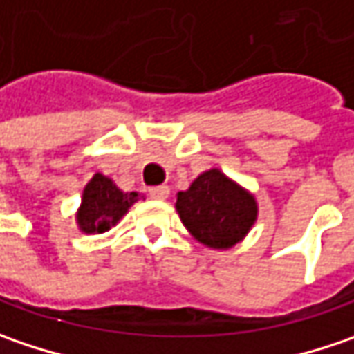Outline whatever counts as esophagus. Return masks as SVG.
Instances as JSON below:
<instances>
[{"label": "esophagus", "instance_id": "esophagus-1", "mask_svg": "<svg viewBox=\"0 0 354 354\" xmlns=\"http://www.w3.org/2000/svg\"><path fill=\"white\" fill-rule=\"evenodd\" d=\"M148 194H150L154 200H166L168 194H170V188H168V186H154V188L148 190Z\"/></svg>", "mask_w": 354, "mask_h": 354}]
</instances>
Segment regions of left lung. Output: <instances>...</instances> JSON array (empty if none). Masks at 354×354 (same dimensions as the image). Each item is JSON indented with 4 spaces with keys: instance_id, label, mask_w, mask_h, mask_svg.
Masks as SVG:
<instances>
[{
    "instance_id": "1",
    "label": "left lung",
    "mask_w": 354,
    "mask_h": 354,
    "mask_svg": "<svg viewBox=\"0 0 354 354\" xmlns=\"http://www.w3.org/2000/svg\"><path fill=\"white\" fill-rule=\"evenodd\" d=\"M176 209L194 238L214 250L236 245L257 218L254 196L216 168L200 174L186 192H178Z\"/></svg>"
}]
</instances>
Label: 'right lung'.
Listing matches in <instances>:
<instances>
[{
    "mask_svg": "<svg viewBox=\"0 0 354 354\" xmlns=\"http://www.w3.org/2000/svg\"><path fill=\"white\" fill-rule=\"evenodd\" d=\"M138 200V192H122L111 178L95 174L83 190L77 222L85 234L109 232Z\"/></svg>",
    "mask_w": 354,
    "mask_h": 354,
    "instance_id": "add662e5",
    "label": "right lung"
}]
</instances>
